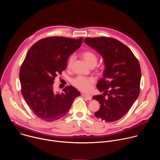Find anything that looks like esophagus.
I'll return each mask as SVG.
<instances>
[{"instance_id": "esophagus-1", "label": "esophagus", "mask_w": 160, "mask_h": 160, "mask_svg": "<svg viewBox=\"0 0 160 160\" xmlns=\"http://www.w3.org/2000/svg\"><path fill=\"white\" fill-rule=\"evenodd\" d=\"M82 96L83 97H84V98H85L87 99H88V100H91V99H92V96H91L90 95H89V94H84V93H82Z\"/></svg>"}]
</instances>
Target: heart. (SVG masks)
<instances>
[{"mask_svg": "<svg viewBox=\"0 0 160 160\" xmlns=\"http://www.w3.org/2000/svg\"><path fill=\"white\" fill-rule=\"evenodd\" d=\"M81 56L83 60L86 62V63L91 68H94L96 66L98 58L97 55L90 51H83ZM75 61V56L71 55L67 61V68H70L72 67L73 62ZM98 70L100 68H98ZM95 82V79L92 77H85L82 76H78L72 80V83L74 87H75L78 90L83 91V92H88L91 88H92V85Z\"/></svg>", "mask_w": 160, "mask_h": 160, "instance_id": "1", "label": "heart"}]
</instances>
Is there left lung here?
Returning <instances> with one entry per match:
<instances>
[{"mask_svg": "<svg viewBox=\"0 0 160 160\" xmlns=\"http://www.w3.org/2000/svg\"><path fill=\"white\" fill-rule=\"evenodd\" d=\"M84 42L103 58V78L97 84L102 94L94 96L101 104L96 117L106 122L122 118L140 93L141 66L132 51L122 42L111 37H87Z\"/></svg>", "mask_w": 160, "mask_h": 160, "instance_id": "left-lung-1", "label": "left lung"}]
</instances>
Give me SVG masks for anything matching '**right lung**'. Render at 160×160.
I'll return each instance as SVG.
<instances>
[{
  "label": "right lung",
  "instance_id": "obj_1",
  "mask_svg": "<svg viewBox=\"0 0 160 160\" xmlns=\"http://www.w3.org/2000/svg\"><path fill=\"white\" fill-rule=\"evenodd\" d=\"M82 39L46 37L37 42L28 51L19 71L21 92L33 112L42 120L50 122L62 118L80 95L72 85L56 93L53 84L55 78L66 70L68 58L81 46Z\"/></svg>",
  "mask_w": 160,
  "mask_h": 160
}]
</instances>
